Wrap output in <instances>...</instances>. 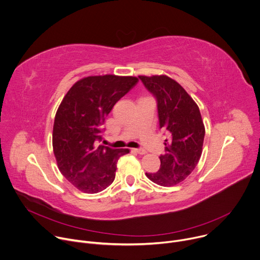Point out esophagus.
<instances>
[{"mask_svg":"<svg viewBox=\"0 0 260 260\" xmlns=\"http://www.w3.org/2000/svg\"><path fill=\"white\" fill-rule=\"evenodd\" d=\"M135 152L139 153V154H145L146 153V150L143 149V148H135V149H133Z\"/></svg>","mask_w":260,"mask_h":260,"instance_id":"1","label":"esophagus"}]
</instances>
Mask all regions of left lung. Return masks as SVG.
<instances>
[{"instance_id":"obj_1","label":"left lung","mask_w":260,"mask_h":260,"mask_svg":"<svg viewBox=\"0 0 260 260\" xmlns=\"http://www.w3.org/2000/svg\"><path fill=\"white\" fill-rule=\"evenodd\" d=\"M139 78L156 99L159 128L168 134L166 153L159 156V170L146 173V176L160 186H173L186 179L201 158L205 126L200 109L186 90L172 78L165 75Z\"/></svg>"}]
</instances>
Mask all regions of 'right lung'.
<instances>
[{
	"label": "right lung",
	"mask_w": 260,
	"mask_h": 260,
	"mask_svg": "<svg viewBox=\"0 0 260 260\" xmlns=\"http://www.w3.org/2000/svg\"><path fill=\"white\" fill-rule=\"evenodd\" d=\"M138 81L115 75L83 78L70 88L57 109L54 156L63 177L82 192L96 193L112 184L119 157L129 152L99 143L106 117Z\"/></svg>",
	"instance_id": "obj_1"
}]
</instances>
